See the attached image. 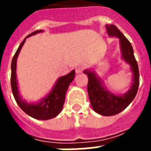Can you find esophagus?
<instances>
[{
	"label": "esophagus",
	"mask_w": 151,
	"mask_h": 151,
	"mask_svg": "<svg viewBox=\"0 0 151 151\" xmlns=\"http://www.w3.org/2000/svg\"><path fill=\"white\" fill-rule=\"evenodd\" d=\"M83 70H84V67H83V66H77L75 69V71L77 73H80L82 72Z\"/></svg>",
	"instance_id": "obj_1"
}]
</instances>
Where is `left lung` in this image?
Wrapping results in <instances>:
<instances>
[{
	"label": "left lung",
	"instance_id": "8db88e82",
	"mask_svg": "<svg viewBox=\"0 0 151 151\" xmlns=\"http://www.w3.org/2000/svg\"><path fill=\"white\" fill-rule=\"evenodd\" d=\"M106 27L110 36L117 37L120 39L122 57L131 66L133 73V83L131 88L122 96L111 94L103 87L101 81L93 71L85 70L84 73L87 74L88 78V93L93 110L103 116H113L124 110L135 99L138 92L139 73L138 64L134 56L133 48L129 40L114 25H106Z\"/></svg>",
	"mask_w": 151,
	"mask_h": 151
}]
</instances>
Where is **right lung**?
Segmentation results:
<instances>
[{
	"instance_id": "add662e5",
	"label": "right lung",
	"mask_w": 151,
	"mask_h": 151,
	"mask_svg": "<svg viewBox=\"0 0 151 151\" xmlns=\"http://www.w3.org/2000/svg\"><path fill=\"white\" fill-rule=\"evenodd\" d=\"M42 32V30H36L28 35L26 37L32 36L35 34ZM26 38L23 40L22 43L20 44L19 47L17 49L16 52L13 56L12 61V73H11V86L13 96L15 98L16 103L19 107L24 111L30 117H34L35 119L38 120H48L53 117H56L59 113L61 112L63 106L65 97H66V91L68 89L70 84L73 81L74 76H75V70H72L70 73L59 78L55 83L54 88H52L50 93L46 96L40 103H28L22 100L20 97L18 91L17 80H16V60L19 55L21 48L23 44L25 43Z\"/></svg>"
}]
</instances>
